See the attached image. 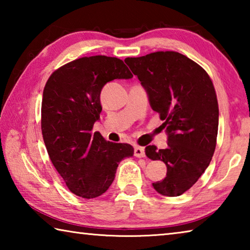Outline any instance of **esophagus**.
<instances>
[{
    "mask_svg": "<svg viewBox=\"0 0 250 250\" xmlns=\"http://www.w3.org/2000/svg\"><path fill=\"white\" fill-rule=\"evenodd\" d=\"M134 155L137 156V158H143V156L146 155L145 147L139 146H135V147H134Z\"/></svg>",
    "mask_w": 250,
    "mask_h": 250,
    "instance_id": "obj_1",
    "label": "esophagus"
}]
</instances>
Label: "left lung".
I'll use <instances>...</instances> for the list:
<instances>
[{
    "label": "left lung",
    "mask_w": 250,
    "mask_h": 250,
    "mask_svg": "<svg viewBox=\"0 0 250 250\" xmlns=\"http://www.w3.org/2000/svg\"><path fill=\"white\" fill-rule=\"evenodd\" d=\"M159 112L167 133V149L147 146L149 159L163 161L167 176L153 185L166 196H180L196 183L213 158L218 103L208 74L177 52H155L125 59Z\"/></svg>",
    "instance_id": "8db88e82"
}]
</instances>
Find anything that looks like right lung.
<instances>
[{"label":"right lung","mask_w":250,"mask_h":250,"mask_svg":"<svg viewBox=\"0 0 250 250\" xmlns=\"http://www.w3.org/2000/svg\"><path fill=\"white\" fill-rule=\"evenodd\" d=\"M117 57H82L50 75L42 100V134L49 159L71 193L95 198L112 184L117 167L134 150L92 133L103 110L100 92L113 79L132 78Z\"/></svg>","instance_id":"add662e5"}]
</instances>
